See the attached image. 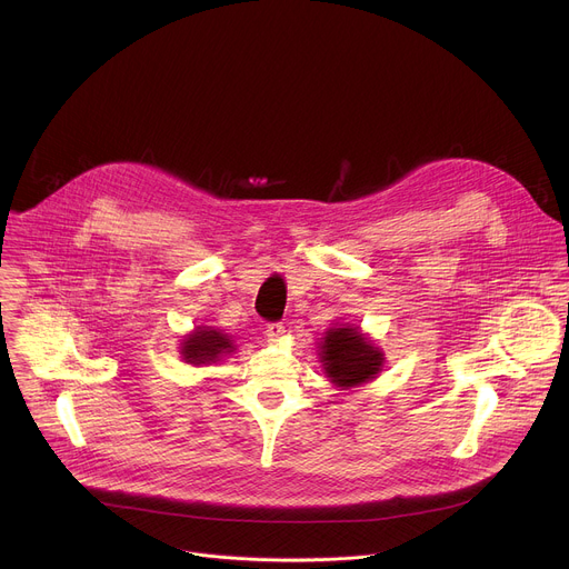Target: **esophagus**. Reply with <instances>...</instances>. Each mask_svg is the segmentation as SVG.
<instances>
[{"instance_id":"esophagus-1","label":"esophagus","mask_w":569,"mask_h":569,"mask_svg":"<svg viewBox=\"0 0 569 569\" xmlns=\"http://www.w3.org/2000/svg\"><path fill=\"white\" fill-rule=\"evenodd\" d=\"M283 333H286L283 321H272V323H268V329H266L268 342H279V340L283 338Z\"/></svg>"}]
</instances>
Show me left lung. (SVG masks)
Segmentation results:
<instances>
[{"label": "left lung", "mask_w": 569, "mask_h": 569, "mask_svg": "<svg viewBox=\"0 0 569 569\" xmlns=\"http://www.w3.org/2000/svg\"><path fill=\"white\" fill-rule=\"evenodd\" d=\"M321 362L338 387H353L376 378L382 353L356 329H331L321 345Z\"/></svg>", "instance_id": "obj_1"}]
</instances>
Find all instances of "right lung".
Returning <instances> with one entry per match:
<instances>
[{"label": "right lung", "mask_w": 569, "mask_h": 569, "mask_svg": "<svg viewBox=\"0 0 569 569\" xmlns=\"http://www.w3.org/2000/svg\"><path fill=\"white\" fill-rule=\"evenodd\" d=\"M231 340L213 329H198L193 336L187 338L184 347H182V356L187 362L191 365H207V362H216L220 358V353H229Z\"/></svg>", "instance_id": "obj_1"}]
</instances>
